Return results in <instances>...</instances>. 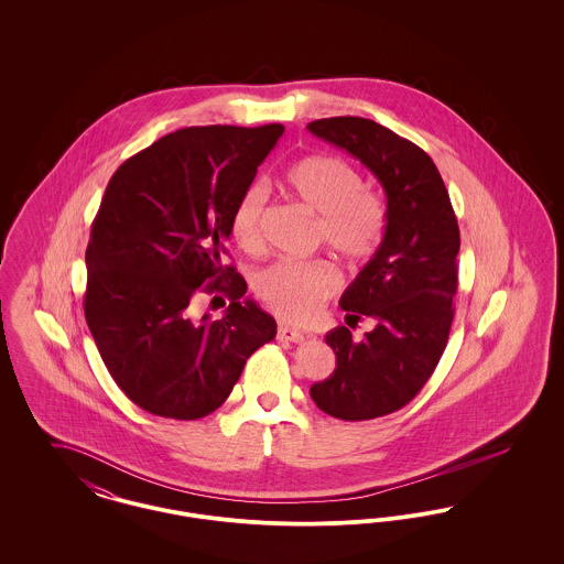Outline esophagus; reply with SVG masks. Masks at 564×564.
Wrapping results in <instances>:
<instances>
[{"label": "esophagus", "mask_w": 564, "mask_h": 564, "mask_svg": "<svg viewBox=\"0 0 564 564\" xmlns=\"http://www.w3.org/2000/svg\"><path fill=\"white\" fill-rule=\"evenodd\" d=\"M279 338L281 340H288V343H302L304 340V334L295 327H288V325H281L279 327Z\"/></svg>", "instance_id": "esophagus-1"}]
</instances>
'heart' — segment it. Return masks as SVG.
<instances>
[{"instance_id": "1", "label": "heart", "mask_w": 564, "mask_h": 564, "mask_svg": "<svg viewBox=\"0 0 564 564\" xmlns=\"http://www.w3.org/2000/svg\"><path fill=\"white\" fill-rule=\"evenodd\" d=\"M279 192L317 215V241L350 262L375 253L387 228V203L378 189L364 184L349 161L313 154L294 162L279 180ZM264 189H245L230 214V237L247 253L264 247ZM340 274L327 260L276 262L256 276V294L274 315L306 323L322 313L338 292Z\"/></svg>"}]
</instances>
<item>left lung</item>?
I'll list each match as a JSON object with an SVG mask.
<instances>
[{
    "instance_id": "obj_1",
    "label": "left lung",
    "mask_w": 564,
    "mask_h": 564,
    "mask_svg": "<svg viewBox=\"0 0 564 564\" xmlns=\"http://www.w3.org/2000/svg\"><path fill=\"white\" fill-rule=\"evenodd\" d=\"M308 131L364 162L387 194L382 242L340 300L347 325L368 316L376 329L361 341L345 325L327 332L336 370L311 387L325 414L370 421L412 402L446 349L458 224L437 166L412 141L357 116L322 118Z\"/></svg>"
}]
</instances>
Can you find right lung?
I'll use <instances>...</instances> for the list:
<instances>
[{
    "label": "right lung",
    "mask_w": 564,
    "mask_h": 564,
    "mask_svg": "<svg viewBox=\"0 0 564 564\" xmlns=\"http://www.w3.org/2000/svg\"><path fill=\"white\" fill-rule=\"evenodd\" d=\"M283 124L188 127L122 162L86 247L84 317L116 384L150 414H212L276 323L228 256L230 214ZM200 293H224L221 321L193 317Z\"/></svg>",
    "instance_id": "obj_1"
}]
</instances>
